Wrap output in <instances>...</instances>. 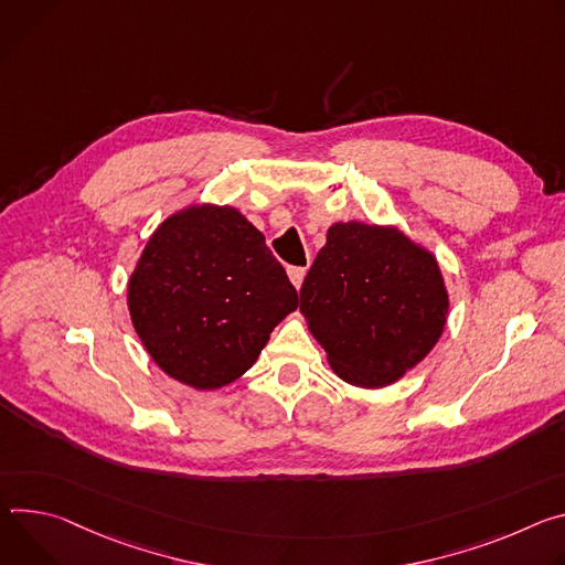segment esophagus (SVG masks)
Here are the masks:
<instances>
[{
	"mask_svg": "<svg viewBox=\"0 0 565 565\" xmlns=\"http://www.w3.org/2000/svg\"><path fill=\"white\" fill-rule=\"evenodd\" d=\"M305 274H307L305 267H289V269H287V276H289V280H291V285H294L296 289H300V285H302V280H305Z\"/></svg>",
	"mask_w": 565,
	"mask_h": 565,
	"instance_id": "1",
	"label": "esophagus"
}]
</instances>
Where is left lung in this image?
<instances>
[{
    "mask_svg": "<svg viewBox=\"0 0 565 565\" xmlns=\"http://www.w3.org/2000/svg\"><path fill=\"white\" fill-rule=\"evenodd\" d=\"M300 315L345 384L377 391L440 341L449 291L440 263L395 224L337 222L302 287Z\"/></svg>",
    "mask_w": 565,
    "mask_h": 565,
    "instance_id": "obj_1",
    "label": "left lung"
}]
</instances>
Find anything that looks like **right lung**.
Returning a JSON list of instances; mask_svg holds the SVG:
<instances>
[{
    "instance_id": "add662e5",
    "label": "right lung",
    "mask_w": 565,
    "mask_h": 565,
    "mask_svg": "<svg viewBox=\"0 0 565 565\" xmlns=\"http://www.w3.org/2000/svg\"><path fill=\"white\" fill-rule=\"evenodd\" d=\"M298 294L237 209L191 204L150 235L128 280L132 326L174 382L217 391L254 365Z\"/></svg>"
}]
</instances>
